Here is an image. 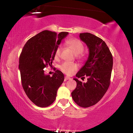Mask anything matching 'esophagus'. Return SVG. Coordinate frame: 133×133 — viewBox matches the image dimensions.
Here are the masks:
<instances>
[{
  "label": "esophagus",
  "mask_w": 133,
  "mask_h": 133,
  "mask_svg": "<svg viewBox=\"0 0 133 133\" xmlns=\"http://www.w3.org/2000/svg\"><path fill=\"white\" fill-rule=\"evenodd\" d=\"M71 78L68 77V76H65L64 77V80H70Z\"/></svg>",
  "instance_id": "esophagus-1"
}]
</instances>
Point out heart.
I'll return each instance as SVG.
<instances>
[{
	"label": "heart",
	"instance_id": "obj_1",
	"mask_svg": "<svg viewBox=\"0 0 133 133\" xmlns=\"http://www.w3.org/2000/svg\"><path fill=\"white\" fill-rule=\"evenodd\" d=\"M66 43L76 54H78L77 56V58H80V59L82 58L83 55L82 52L84 50V46L79 40L76 39V38H71V39H69L67 40ZM61 51L62 47L60 46H58L57 48L56 49L55 53V58H58L60 57ZM77 68L78 66L77 64L74 63L69 62H64L60 66V70L64 73L68 75H70L72 73H73L74 71H75Z\"/></svg>",
	"mask_w": 133,
	"mask_h": 133
}]
</instances>
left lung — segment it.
I'll return each instance as SVG.
<instances>
[{"mask_svg":"<svg viewBox=\"0 0 133 133\" xmlns=\"http://www.w3.org/2000/svg\"><path fill=\"white\" fill-rule=\"evenodd\" d=\"M79 37L89 49L84 66L76 74L78 78L88 77L86 83L74 78L77 86L71 96L78 105L86 108L97 103L106 93L110 84L113 64L112 54L103 40L90 33H80Z\"/></svg>","mask_w":133,"mask_h":133,"instance_id":"left-lung-1","label":"left lung"}]
</instances>
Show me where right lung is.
Wrapping results in <instances>:
<instances>
[{"instance_id":"1","label":"right lung","mask_w":133,"mask_h":133,"mask_svg":"<svg viewBox=\"0 0 133 133\" xmlns=\"http://www.w3.org/2000/svg\"><path fill=\"white\" fill-rule=\"evenodd\" d=\"M68 32L42 31L24 44L19 57V68L22 84L28 98L35 105L46 107L55 102L58 89L64 79L60 70L52 77L45 75L43 69L50 66L56 49Z\"/></svg>"}]
</instances>
